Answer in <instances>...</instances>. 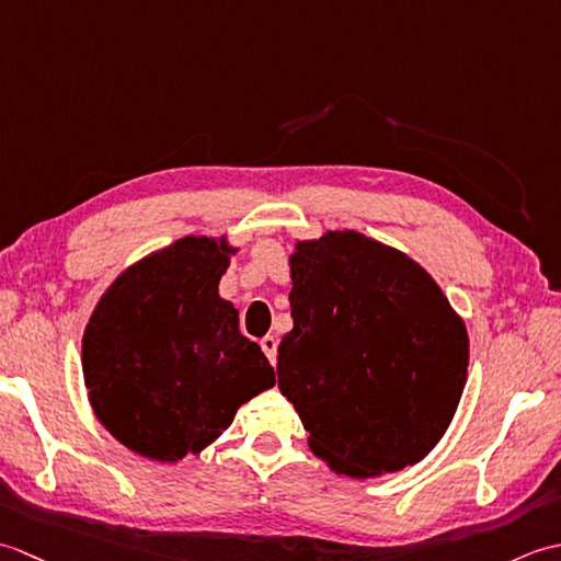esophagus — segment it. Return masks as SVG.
I'll list each match as a JSON object with an SVG mask.
<instances>
[{"label": "esophagus", "mask_w": 561, "mask_h": 561, "mask_svg": "<svg viewBox=\"0 0 561 561\" xmlns=\"http://www.w3.org/2000/svg\"><path fill=\"white\" fill-rule=\"evenodd\" d=\"M260 347H262V352H265L270 364L277 362V337H272V335L262 337V340H260Z\"/></svg>", "instance_id": "34e87169"}]
</instances>
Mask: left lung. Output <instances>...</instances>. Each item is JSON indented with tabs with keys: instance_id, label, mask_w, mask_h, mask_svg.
I'll return each instance as SVG.
<instances>
[{
	"instance_id": "8db88e82",
	"label": "left lung",
	"mask_w": 561,
	"mask_h": 561,
	"mask_svg": "<svg viewBox=\"0 0 561 561\" xmlns=\"http://www.w3.org/2000/svg\"><path fill=\"white\" fill-rule=\"evenodd\" d=\"M279 390L308 446L350 478L426 458L458 410L468 330L422 265L359 231L296 241Z\"/></svg>"
}]
</instances>
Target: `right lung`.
<instances>
[{"instance_id":"1","label":"right lung","mask_w":561,"mask_h":561,"mask_svg":"<svg viewBox=\"0 0 561 561\" xmlns=\"http://www.w3.org/2000/svg\"><path fill=\"white\" fill-rule=\"evenodd\" d=\"M233 253L226 236H185L127 267L93 308L81 340L89 402L139 456L199 453L274 386L267 356L219 296Z\"/></svg>"}]
</instances>
